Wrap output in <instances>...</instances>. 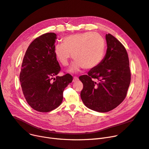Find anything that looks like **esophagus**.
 <instances>
[{
	"mask_svg": "<svg viewBox=\"0 0 149 149\" xmlns=\"http://www.w3.org/2000/svg\"><path fill=\"white\" fill-rule=\"evenodd\" d=\"M78 80H79V78H78L77 77H74L73 80H72L73 82H76V81H78Z\"/></svg>",
	"mask_w": 149,
	"mask_h": 149,
	"instance_id": "34e87169",
	"label": "esophagus"
}]
</instances>
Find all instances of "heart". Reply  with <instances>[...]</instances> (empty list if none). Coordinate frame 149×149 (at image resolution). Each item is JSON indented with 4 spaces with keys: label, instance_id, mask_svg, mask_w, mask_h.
<instances>
[{
    "label": "heart",
    "instance_id": "1",
    "mask_svg": "<svg viewBox=\"0 0 149 149\" xmlns=\"http://www.w3.org/2000/svg\"><path fill=\"white\" fill-rule=\"evenodd\" d=\"M63 43L54 46V52L62 65L66 66L73 56L74 60L70 72L81 68L91 69L103 60L106 48L104 38L97 33L86 32L68 36L62 39Z\"/></svg>",
    "mask_w": 149,
    "mask_h": 149
}]
</instances>
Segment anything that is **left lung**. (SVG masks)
Returning a JSON list of instances; mask_svg holds the SVG:
<instances>
[{"label":"left lung","instance_id":"left-lung-1","mask_svg":"<svg viewBox=\"0 0 149 149\" xmlns=\"http://www.w3.org/2000/svg\"><path fill=\"white\" fill-rule=\"evenodd\" d=\"M106 54L88 75L79 77L83 88L80 96L84 105L98 112H107L126 98L131 74L126 48L112 35H106Z\"/></svg>","mask_w":149,"mask_h":149}]
</instances>
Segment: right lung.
Listing matches in <instances>:
<instances>
[{
	"label": "right lung",
	"mask_w": 149,
	"mask_h": 149,
	"mask_svg": "<svg viewBox=\"0 0 149 149\" xmlns=\"http://www.w3.org/2000/svg\"><path fill=\"white\" fill-rule=\"evenodd\" d=\"M56 39L54 33L39 36L29 45L23 59L19 76L22 92L28 104L38 112L58 107L64 89L72 81L69 74L57 75L61 68L54 52Z\"/></svg>",
	"instance_id": "1"
}]
</instances>
